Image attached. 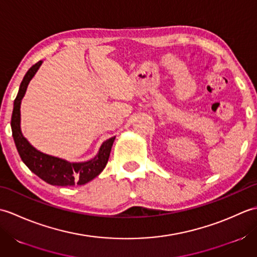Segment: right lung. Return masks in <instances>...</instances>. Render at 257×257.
I'll list each match as a JSON object with an SVG mask.
<instances>
[{
    "mask_svg": "<svg viewBox=\"0 0 257 257\" xmlns=\"http://www.w3.org/2000/svg\"><path fill=\"white\" fill-rule=\"evenodd\" d=\"M42 61L36 64L27 70L23 80H22L20 89L14 100V108L11 119V127H12V136L14 138V143L16 149L19 151L21 157L27 168L32 172H34L37 177H40L45 182L52 185H59V187H72L75 184L83 185L87 182L91 181L96 178L103 169H105L109 156H110L111 147L113 144L114 137L106 140L100 147L99 152L92 160L87 162L79 163H70L58 158L52 157L37 151L35 148L29 144L23 135L21 133L20 121V106L21 100L24 97V94L29 85L30 80L37 72L38 67L41 66Z\"/></svg>",
    "mask_w": 257,
    "mask_h": 257,
    "instance_id": "obj_1",
    "label": "right lung"
}]
</instances>
